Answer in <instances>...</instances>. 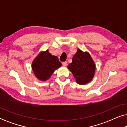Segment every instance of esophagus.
<instances>
[{
    "mask_svg": "<svg viewBox=\"0 0 127 127\" xmlns=\"http://www.w3.org/2000/svg\"><path fill=\"white\" fill-rule=\"evenodd\" d=\"M67 62H62V65L63 66H67Z\"/></svg>",
    "mask_w": 127,
    "mask_h": 127,
    "instance_id": "1",
    "label": "esophagus"
}]
</instances>
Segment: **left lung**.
<instances>
[{
  "label": "left lung",
  "instance_id": "8db88e82",
  "mask_svg": "<svg viewBox=\"0 0 127 127\" xmlns=\"http://www.w3.org/2000/svg\"><path fill=\"white\" fill-rule=\"evenodd\" d=\"M68 68L73 73L76 82L79 85H85L93 78L95 65L88 53L83 52L78 49L73 56L72 62L68 65Z\"/></svg>",
  "mask_w": 127,
  "mask_h": 127
}]
</instances>
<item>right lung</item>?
<instances>
[{"mask_svg": "<svg viewBox=\"0 0 127 127\" xmlns=\"http://www.w3.org/2000/svg\"><path fill=\"white\" fill-rule=\"evenodd\" d=\"M32 66L36 77L41 81H46L56 69L61 67V63L56 56H52L47 50L37 56Z\"/></svg>", "mask_w": 127, "mask_h": 127, "instance_id": "right-lung-1", "label": "right lung"}]
</instances>
